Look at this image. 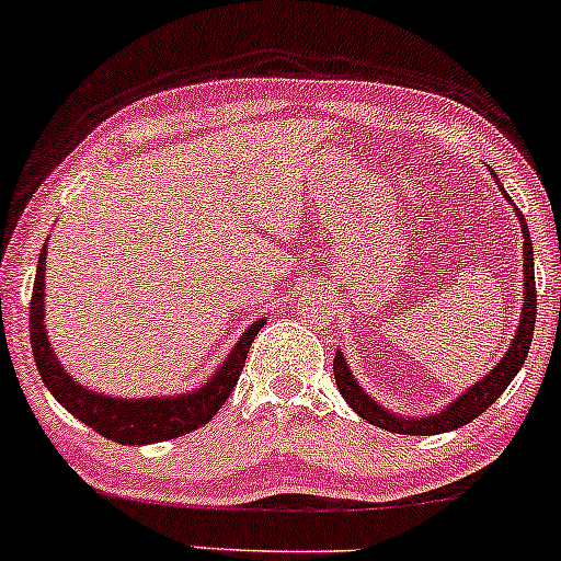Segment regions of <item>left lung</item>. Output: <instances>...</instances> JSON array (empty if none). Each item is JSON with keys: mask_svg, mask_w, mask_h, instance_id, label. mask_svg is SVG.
<instances>
[{"mask_svg": "<svg viewBox=\"0 0 561 561\" xmlns=\"http://www.w3.org/2000/svg\"><path fill=\"white\" fill-rule=\"evenodd\" d=\"M517 214H519V209H517ZM519 222H522V232H525V249H522V254H525V299H522V307H525V310H522L517 336H514L506 357H503V360L493 368V374H488L482 381H477L474 387H469V392H463L461 398L453 402V405L445 408L443 413H437V416L402 419V416H392L389 411H383L381 405H376V402L370 400L360 387H357L355 376L347 370V363H344L342 352H336V357H333V379H336L339 392H342V398L350 402V408L357 413V416L368 421V424L379 426V430H387V432L439 434V432L458 430V426H467L469 421H474L480 413L488 411V408L501 398L503 389H506L508 383L514 381V376L519 374L522 363H525V357H527V350H530L533 331H535V305H538V297H535L530 230H527V222L522 214H519Z\"/></svg>", "mask_w": 561, "mask_h": 561, "instance_id": "left-lung-1", "label": "left lung"}]
</instances>
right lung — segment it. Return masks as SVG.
<instances>
[{"mask_svg":"<svg viewBox=\"0 0 561 561\" xmlns=\"http://www.w3.org/2000/svg\"><path fill=\"white\" fill-rule=\"evenodd\" d=\"M47 249V247H44ZM42 249L39 264H36L34 294H31V350H34L36 368L39 376L53 392V398L73 413L79 421H84L90 430L103 437L113 439L122 445H148L163 443V439L182 437V434L198 430V426L209 424L214 413L225 405L230 398L232 387L238 383L243 363H247L249 347L254 342L256 333L262 331L264 320L251 323V329L243 333L241 342L230 352L222 368L206 381V387L196 389L191 394H180V398H150V400H116L105 398V394H94L90 389L79 387L66 370L60 368L58 357L53 355V347L47 342V331H44V256L47 251Z\"/></svg>","mask_w":561,"mask_h":561,"instance_id":"right-lung-1","label":"right lung"}]
</instances>
